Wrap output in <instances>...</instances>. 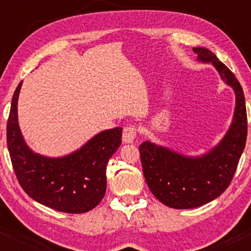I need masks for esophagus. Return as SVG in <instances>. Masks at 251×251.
Here are the masks:
<instances>
[{
  "instance_id": "esophagus-1",
  "label": "esophagus",
  "mask_w": 251,
  "mask_h": 251,
  "mask_svg": "<svg viewBox=\"0 0 251 251\" xmlns=\"http://www.w3.org/2000/svg\"><path fill=\"white\" fill-rule=\"evenodd\" d=\"M137 137V128L134 126H126L123 131V142L126 144H131L134 142Z\"/></svg>"
}]
</instances>
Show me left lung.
<instances>
[{
	"label": "left lung",
	"instance_id": "obj_1",
	"mask_svg": "<svg viewBox=\"0 0 251 251\" xmlns=\"http://www.w3.org/2000/svg\"><path fill=\"white\" fill-rule=\"evenodd\" d=\"M197 61L211 63L221 79L234 89V117L221 142L201 155H186L151 140L140 144L143 172L158 201L169 208L194 209L216 200L234 177L247 140L243 89L231 71L211 50L196 47Z\"/></svg>",
	"mask_w": 251,
	"mask_h": 251
}]
</instances>
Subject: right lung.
Returning <instances> with one entry per match:
<instances>
[{
  "label": "right lung",
  "mask_w": 251,
  "mask_h": 251,
  "mask_svg": "<svg viewBox=\"0 0 251 251\" xmlns=\"http://www.w3.org/2000/svg\"><path fill=\"white\" fill-rule=\"evenodd\" d=\"M22 82L11 99L7 144L21 188L37 203L67 214L96 208L106 192V166L122 144V127L103 129L76 151L62 157L36 153L25 143L17 118Z\"/></svg>",
  "instance_id": "obj_1"
}]
</instances>
